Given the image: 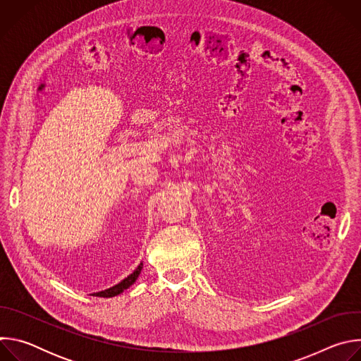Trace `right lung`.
<instances>
[{"label": "right lung", "mask_w": 361, "mask_h": 361, "mask_svg": "<svg viewBox=\"0 0 361 361\" xmlns=\"http://www.w3.org/2000/svg\"><path fill=\"white\" fill-rule=\"evenodd\" d=\"M141 269H142V263H140V266L127 277L124 279L123 281H120L118 284L104 290V291H98V293H94L92 295H97V297H114V295H118L121 294L124 290H127L130 286H133L135 283V280L138 279L140 273H141Z\"/></svg>", "instance_id": "1"}]
</instances>
